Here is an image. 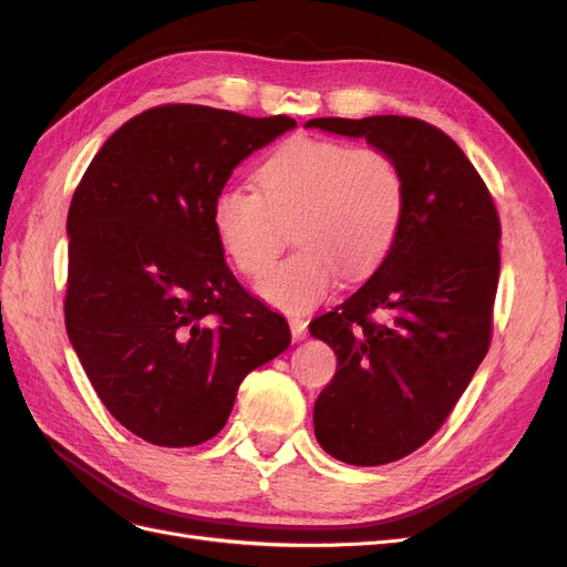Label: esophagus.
Segmentation results:
<instances>
[{
	"label": "esophagus",
	"instance_id": "obj_1",
	"mask_svg": "<svg viewBox=\"0 0 567 567\" xmlns=\"http://www.w3.org/2000/svg\"><path fill=\"white\" fill-rule=\"evenodd\" d=\"M288 323H290V336H293V340L296 342L305 340V336H307V321L300 319V317H290Z\"/></svg>",
	"mask_w": 567,
	"mask_h": 567
}]
</instances>
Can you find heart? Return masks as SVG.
<instances>
[{
  "mask_svg": "<svg viewBox=\"0 0 567 567\" xmlns=\"http://www.w3.org/2000/svg\"><path fill=\"white\" fill-rule=\"evenodd\" d=\"M257 192L221 186L213 231L234 267L262 277L293 229L298 252L260 281V296L286 312L312 310L340 271L364 279L381 267L404 217V177L385 151L298 136L257 169Z\"/></svg>",
  "mask_w": 567,
  "mask_h": 567,
  "instance_id": "b5f03b06",
  "label": "heart"
}]
</instances>
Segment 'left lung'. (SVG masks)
Segmentation results:
<instances>
[{
  "instance_id": "obj_1",
  "label": "left lung",
  "mask_w": 567,
  "mask_h": 567,
  "mask_svg": "<svg viewBox=\"0 0 567 567\" xmlns=\"http://www.w3.org/2000/svg\"><path fill=\"white\" fill-rule=\"evenodd\" d=\"M398 163L404 217L371 279L310 323L338 357L315 404L323 452L352 466L404 458L447 421L492 340L499 213L447 134L419 117H315Z\"/></svg>"
}]
</instances>
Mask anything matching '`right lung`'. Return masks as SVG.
<instances>
[{"label":"right lung","instance_id":"right-lung-1","mask_svg":"<svg viewBox=\"0 0 567 567\" xmlns=\"http://www.w3.org/2000/svg\"><path fill=\"white\" fill-rule=\"evenodd\" d=\"M196 104L113 132L68 210L65 331L101 402L158 447L225 427L246 375L290 346L288 323L225 262L213 198L252 151L293 130Z\"/></svg>","mask_w":567,"mask_h":567}]
</instances>
